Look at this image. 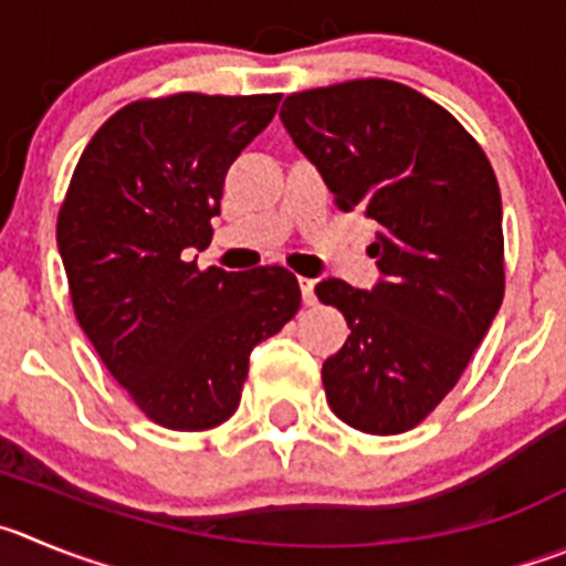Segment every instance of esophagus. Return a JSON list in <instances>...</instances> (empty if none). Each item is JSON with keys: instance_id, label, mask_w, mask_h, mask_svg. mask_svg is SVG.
<instances>
[{"instance_id": "obj_1", "label": "esophagus", "mask_w": 566, "mask_h": 566, "mask_svg": "<svg viewBox=\"0 0 566 566\" xmlns=\"http://www.w3.org/2000/svg\"><path fill=\"white\" fill-rule=\"evenodd\" d=\"M298 287H301V298H304V304H310V307H313L315 301H318V298H315V282H313V279L301 276Z\"/></svg>"}]
</instances>
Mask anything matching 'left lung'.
<instances>
[{"label":"left lung","instance_id":"8db88e82","mask_svg":"<svg viewBox=\"0 0 566 566\" xmlns=\"http://www.w3.org/2000/svg\"><path fill=\"white\" fill-rule=\"evenodd\" d=\"M279 116L337 209L379 229L371 290L315 287L352 329L321 371L326 402L371 436L410 430L455 388L503 304L497 176L450 111L402 83L310 88Z\"/></svg>","mask_w":566,"mask_h":566}]
</instances>
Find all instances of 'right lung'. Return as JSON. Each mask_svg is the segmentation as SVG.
I'll return each instance as SVG.
<instances>
[{
    "label": "right lung",
    "instance_id": "right-lung-1",
    "mask_svg": "<svg viewBox=\"0 0 566 566\" xmlns=\"http://www.w3.org/2000/svg\"><path fill=\"white\" fill-rule=\"evenodd\" d=\"M282 94L136 99L92 136L57 211L72 307L111 377L167 430L218 427L248 357L301 307L284 268L198 271L231 161Z\"/></svg>",
    "mask_w": 566,
    "mask_h": 566
}]
</instances>
